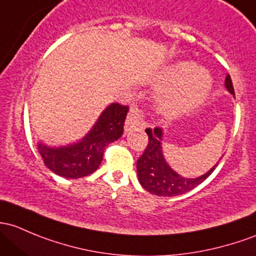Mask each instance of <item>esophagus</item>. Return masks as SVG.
Returning a JSON list of instances; mask_svg holds the SVG:
<instances>
[{"label": "esophagus", "instance_id": "34e87169", "mask_svg": "<svg viewBox=\"0 0 256 256\" xmlns=\"http://www.w3.org/2000/svg\"><path fill=\"white\" fill-rule=\"evenodd\" d=\"M140 124H141V121H140L138 112L135 109L130 110V112H128V119H126L125 122V131H131L132 128H138Z\"/></svg>", "mask_w": 256, "mask_h": 256}]
</instances>
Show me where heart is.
I'll list each match as a JSON object with an SVG mask.
<instances>
[{
  "label": "heart",
  "instance_id": "1",
  "mask_svg": "<svg viewBox=\"0 0 256 256\" xmlns=\"http://www.w3.org/2000/svg\"><path fill=\"white\" fill-rule=\"evenodd\" d=\"M160 82L169 84L160 96V106L168 114L190 109L206 98L211 78L202 67L178 62L168 66L160 76Z\"/></svg>",
  "mask_w": 256,
  "mask_h": 256
}]
</instances>
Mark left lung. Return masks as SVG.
I'll return each instance as SVG.
<instances>
[{"mask_svg": "<svg viewBox=\"0 0 256 256\" xmlns=\"http://www.w3.org/2000/svg\"><path fill=\"white\" fill-rule=\"evenodd\" d=\"M226 87L230 93L234 94L230 74L226 77ZM146 132L148 135V144L141 157L137 160V176L142 186L150 194L157 196H176L189 192L211 176L217 166L216 164L211 170L196 179H185L178 176L163 158L160 150L162 128H156L152 130L148 128H146Z\"/></svg>", "mask_w": 256, "mask_h": 256, "instance_id": "obj_1", "label": "left lung"}]
</instances>
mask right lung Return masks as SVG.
<instances>
[{"label":"right lung","instance_id":"1","mask_svg":"<svg viewBox=\"0 0 256 256\" xmlns=\"http://www.w3.org/2000/svg\"><path fill=\"white\" fill-rule=\"evenodd\" d=\"M128 112V106L119 103L109 106L90 134L72 146L49 148L39 144L38 150L44 158L45 166L58 176L68 179L92 174L103 160L108 144L122 135Z\"/></svg>","mask_w":256,"mask_h":256}]
</instances>
